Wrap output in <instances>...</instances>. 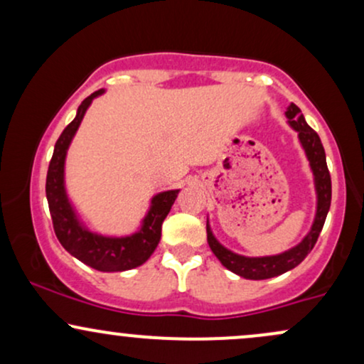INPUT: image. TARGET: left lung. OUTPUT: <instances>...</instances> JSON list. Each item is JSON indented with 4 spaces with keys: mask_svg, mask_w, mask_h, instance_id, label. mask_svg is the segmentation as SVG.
<instances>
[{
    "mask_svg": "<svg viewBox=\"0 0 364 364\" xmlns=\"http://www.w3.org/2000/svg\"><path fill=\"white\" fill-rule=\"evenodd\" d=\"M289 124L298 132L299 141H301L304 152H306L308 161H310L313 176H315V188H316V215L315 223H313L310 232L306 237L294 248L287 250L281 255H274V257H260V258H248L241 257L229 252L228 248H224L219 241L215 240L214 235L210 231V225L207 223V241L210 250L214 255L219 258V262L223 263L225 269H229L231 272L245 279H253V281H262V279H270L275 275H281L287 270L294 269L301 263L306 255L311 252L313 246H315L316 240H318L321 228H323L325 219H327L328 208H330V200H332V181H330V173L327 168V159H325V150L321 145L318 133L313 129L310 124L306 123L296 104H291L286 111Z\"/></svg>",
    "mask_w": 364,
    "mask_h": 364,
    "instance_id": "obj_1",
    "label": "left lung"
}]
</instances>
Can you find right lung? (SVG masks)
Returning <instances> with one entry per match:
<instances>
[{
  "label": "right lung",
  "instance_id": "add662e5",
  "mask_svg": "<svg viewBox=\"0 0 364 364\" xmlns=\"http://www.w3.org/2000/svg\"><path fill=\"white\" fill-rule=\"evenodd\" d=\"M104 89L94 92L78 106L77 116L68 124L54 145V152L49 162L46 178V196L51 212L53 228L63 248L75 258L101 272H123L135 269L150 258L161 241L162 223L169 214L179 190L162 191L152 198L149 214L145 215L140 231L127 237H107L95 235L83 228L75 214L72 203L65 191V159L72 139L80 127L87 107Z\"/></svg>",
  "mask_w": 364,
  "mask_h": 364
}]
</instances>
